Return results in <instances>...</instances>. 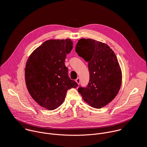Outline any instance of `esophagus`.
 <instances>
[{
    "label": "esophagus",
    "mask_w": 147,
    "mask_h": 147,
    "mask_svg": "<svg viewBox=\"0 0 147 147\" xmlns=\"http://www.w3.org/2000/svg\"><path fill=\"white\" fill-rule=\"evenodd\" d=\"M80 78H78L76 79V83L78 84H80Z\"/></svg>",
    "instance_id": "34e87169"
}]
</instances>
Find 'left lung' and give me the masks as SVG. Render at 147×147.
Returning <instances> with one entry per match:
<instances>
[{"instance_id":"8db88e82","label":"left lung","mask_w":147,"mask_h":147,"mask_svg":"<svg viewBox=\"0 0 147 147\" xmlns=\"http://www.w3.org/2000/svg\"><path fill=\"white\" fill-rule=\"evenodd\" d=\"M75 51L88 62L90 80L78 92L90 106L100 109L117 96L122 83V72L113 51L105 43L92 39L78 41Z\"/></svg>"}]
</instances>
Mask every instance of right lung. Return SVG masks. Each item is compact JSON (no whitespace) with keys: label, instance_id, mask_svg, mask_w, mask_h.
Segmentation results:
<instances>
[{"label":"right lung","instance_id":"right-lung-1","mask_svg":"<svg viewBox=\"0 0 147 147\" xmlns=\"http://www.w3.org/2000/svg\"><path fill=\"white\" fill-rule=\"evenodd\" d=\"M72 48L70 39L47 40L33 52L27 61L28 90L33 99L47 109L59 107L67 90L78 87V83L69 78L64 64L66 55Z\"/></svg>","mask_w":147,"mask_h":147}]
</instances>
